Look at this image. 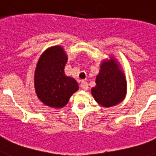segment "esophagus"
I'll return each instance as SVG.
<instances>
[{"mask_svg": "<svg viewBox=\"0 0 156 156\" xmlns=\"http://www.w3.org/2000/svg\"><path fill=\"white\" fill-rule=\"evenodd\" d=\"M80 87H82V89L84 90V91H87L88 89V84H87V82L82 81V83H80Z\"/></svg>", "mask_w": 156, "mask_h": 156, "instance_id": "1", "label": "esophagus"}]
</instances>
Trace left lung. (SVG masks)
Here are the masks:
<instances>
[{"label": "left lung", "instance_id": "1", "mask_svg": "<svg viewBox=\"0 0 156 156\" xmlns=\"http://www.w3.org/2000/svg\"><path fill=\"white\" fill-rule=\"evenodd\" d=\"M96 78V86L92 94L98 103L105 107L118 104L124 99L126 93V82L124 73L116 63L103 62Z\"/></svg>", "mask_w": 156, "mask_h": 156}]
</instances>
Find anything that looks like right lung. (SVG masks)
Listing matches in <instances>:
<instances>
[{
    "label": "right lung",
    "mask_w": 156,
    "mask_h": 156,
    "mask_svg": "<svg viewBox=\"0 0 156 156\" xmlns=\"http://www.w3.org/2000/svg\"><path fill=\"white\" fill-rule=\"evenodd\" d=\"M68 60L60 46L51 47L39 59L34 73V87L38 98L49 107H63L78 89L75 79L64 73Z\"/></svg>",
    "instance_id": "right-lung-1"
}]
</instances>
